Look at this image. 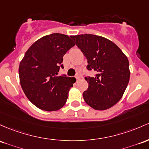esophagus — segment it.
<instances>
[{
	"label": "esophagus",
	"instance_id": "1",
	"mask_svg": "<svg viewBox=\"0 0 149 149\" xmlns=\"http://www.w3.org/2000/svg\"><path fill=\"white\" fill-rule=\"evenodd\" d=\"M76 80H77V81H78V80L80 78L79 76H78V75H77V76H76Z\"/></svg>",
	"mask_w": 149,
	"mask_h": 149
}]
</instances>
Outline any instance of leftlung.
<instances>
[{"instance_id": "1", "label": "left lung", "mask_w": 149, "mask_h": 149, "mask_svg": "<svg viewBox=\"0 0 149 149\" xmlns=\"http://www.w3.org/2000/svg\"><path fill=\"white\" fill-rule=\"evenodd\" d=\"M88 60L87 69L96 73L87 76L88 88L83 93L85 102L93 109L110 108L122 98L130 78L127 57L115 44L100 36H71Z\"/></svg>"}]
</instances>
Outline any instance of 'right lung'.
Here are the masks:
<instances>
[{"instance_id": "obj_1", "label": "right lung", "mask_w": 149, "mask_h": 149, "mask_svg": "<svg viewBox=\"0 0 149 149\" xmlns=\"http://www.w3.org/2000/svg\"><path fill=\"white\" fill-rule=\"evenodd\" d=\"M73 46L68 36L54 33L36 41L26 52L19 66V81L25 95L38 108L56 111L66 103L74 82L58 73L63 68V56Z\"/></svg>"}]
</instances>
